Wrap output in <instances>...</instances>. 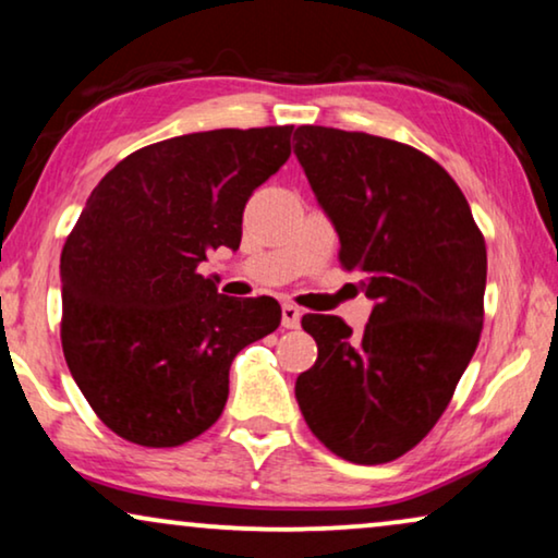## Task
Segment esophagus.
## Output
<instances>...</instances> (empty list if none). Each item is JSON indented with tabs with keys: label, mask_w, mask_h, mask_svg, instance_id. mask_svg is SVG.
Segmentation results:
<instances>
[{
	"label": "esophagus",
	"mask_w": 558,
	"mask_h": 558,
	"mask_svg": "<svg viewBox=\"0 0 558 558\" xmlns=\"http://www.w3.org/2000/svg\"><path fill=\"white\" fill-rule=\"evenodd\" d=\"M302 323V312L300 307H294V304H281V325L287 327V330H296Z\"/></svg>",
	"instance_id": "esophagus-1"
}]
</instances>
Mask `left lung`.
<instances>
[{"instance_id":"1","label":"left lung","mask_w":558,"mask_h":558,"mask_svg":"<svg viewBox=\"0 0 558 558\" xmlns=\"http://www.w3.org/2000/svg\"><path fill=\"white\" fill-rule=\"evenodd\" d=\"M294 155L361 274L363 335L304 315L317 361L294 393L312 434L342 460L391 462L445 414L483 330L487 254L457 182L407 144L300 126Z\"/></svg>"}]
</instances>
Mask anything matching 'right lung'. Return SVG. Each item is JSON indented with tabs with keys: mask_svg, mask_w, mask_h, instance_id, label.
<instances>
[{
	"mask_svg": "<svg viewBox=\"0 0 558 558\" xmlns=\"http://www.w3.org/2000/svg\"><path fill=\"white\" fill-rule=\"evenodd\" d=\"M294 126L213 129L149 144L90 193L60 254L65 363L98 418L134 445L178 447L218 422L228 371L281 323L271 296L203 277L235 251L254 190L292 155Z\"/></svg>",
	"mask_w": 558,
	"mask_h": 558,
	"instance_id": "1",
	"label": "right lung"
}]
</instances>
